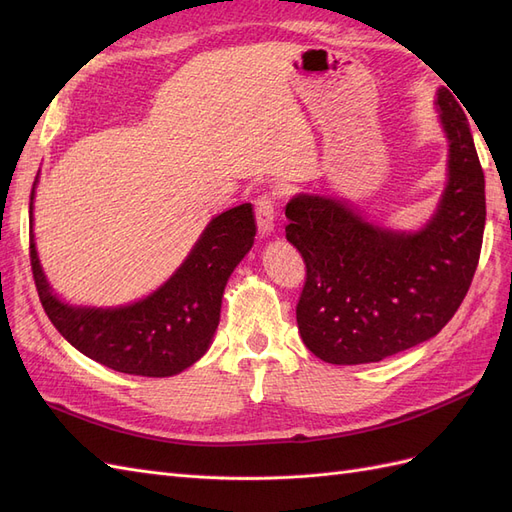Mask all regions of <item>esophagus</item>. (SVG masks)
Segmentation results:
<instances>
[{
	"instance_id": "esophagus-1",
	"label": "esophagus",
	"mask_w": 512,
	"mask_h": 512,
	"mask_svg": "<svg viewBox=\"0 0 512 512\" xmlns=\"http://www.w3.org/2000/svg\"><path fill=\"white\" fill-rule=\"evenodd\" d=\"M256 224H258V235L269 237L275 228V203L271 194H262L256 200Z\"/></svg>"
}]
</instances>
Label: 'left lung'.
<instances>
[{"instance_id": "obj_1", "label": "left lung", "mask_w": 512, "mask_h": 512, "mask_svg": "<svg viewBox=\"0 0 512 512\" xmlns=\"http://www.w3.org/2000/svg\"><path fill=\"white\" fill-rule=\"evenodd\" d=\"M448 181L416 232L367 222L348 200L297 194L286 239L305 260L303 344L333 365L378 363L438 335L468 294L485 230V175L466 113L438 89Z\"/></svg>"}]
</instances>
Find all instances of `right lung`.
Returning a JSON list of instances; mask_svg holds the SVG:
<instances>
[{
  "label": "right lung",
  "mask_w": 512,
  "mask_h": 512,
  "mask_svg": "<svg viewBox=\"0 0 512 512\" xmlns=\"http://www.w3.org/2000/svg\"><path fill=\"white\" fill-rule=\"evenodd\" d=\"M36 183L38 177L29 198V226H34ZM254 237L250 203L220 213L168 282L121 307H74L59 301L42 273L34 230H29V256L44 312L76 350L121 374L166 378L207 352L220 324L228 277L252 250Z\"/></svg>",
  "instance_id": "obj_1"
}]
</instances>
